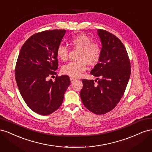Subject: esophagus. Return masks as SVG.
<instances>
[{"mask_svg": "<svg viewBox=\"0 0 152 152\" xmlns=\"http://www.w3.org/2000/svg\"><path fill=\"white\" fill-rule=\"evenodd\" d=\"M77 79H75V78H73V77H70V81H71V82L72 83V82H73L74 81H75Z\"/></svg>", "mask_w": 152, "mask_h": 152, "instance_id": "1", "label": "esophagus"}]
</instances>
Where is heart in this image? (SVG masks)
Masks as SVG:
<instances>
[{
    "instance_id": "obj_1",
    "label": "heart",
    "mask_w": 152,
    "mask_h": 152,
    "mask_svg": "<svg viewBox=\"0 0 152 152\" xmlns=\"http://www.w3.org/2000/svg\"><path fill=\"white\" fill-rule=\"evenodd\" d=\"M69 44L75 49L79 50L78 61L64 65L61 71L63 73L72 77H79L86 69L87 65L95 66L99 63L102 57V47L86 34L81 33L72 37L68 40ZM68 49L63 45H59L56 50L58 58L65 62L68 59Z\"/></svg>"
}]
</instances>
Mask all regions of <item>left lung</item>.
<instances>
[{
    "label": "left lung",
    "instance_id": "1",
    "mask_svg": "<svg viewBox=\"0 0 152 152\" xmlns=\"http://www.w3.org/2000/svg\"><path fill=\"white\" fill-rule=\"evenodd\" d=\"M98 34L102 44V57L91 74L98 78L95 81L82 79L80 96L89 111L103 115L115 107L123 96L130 78L131 63L125 46L115 35L102 29Z\"/></svg>",
    "mask_w": 152,
    "mask_h": 152
}]
</instances>
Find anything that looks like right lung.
I'll use <instances>...</instances> for the list:
<instances>
[{
	"label": "right lung",
	"mask_w": 152,
	"mask_h": 152,
	"mask_svg": "<svg viewBox=\"0 0 152 152\" xmlns=\"http://www.w3.org/2000/svg\"><path fill=\"white\" fill-rule=\"evenodd\" d=\"M65 30H45L32 35L23 45L15 66V79L25 102L33 111L47 115L61 105L70 77L58 76L56 50ZM56 75L55 80H48Z\"/></svg>",
	"instance_id": "right-lung-1"
}]
</instances>
